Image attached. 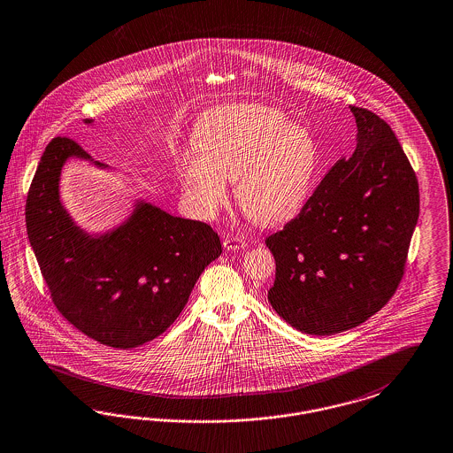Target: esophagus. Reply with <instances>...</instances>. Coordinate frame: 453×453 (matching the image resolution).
<instances>
[{"label": "esophagus", "mask_w": 453, "mask_h": 453, "mask_svg": "<svg viewBox=\"0 0 453 453\" xmlns=\"http://www.w3.org/2000/svg\"><path fill=\"white\" fill-rule=\"evenodd\" d=\"M222 244H224V248H226L227 251H235V250L246 248V246H248V241L242 239V237H233V235H229V237H226V239L222 241Z\"/></svg>", "instance_id": "obj_1"}]
</instances>
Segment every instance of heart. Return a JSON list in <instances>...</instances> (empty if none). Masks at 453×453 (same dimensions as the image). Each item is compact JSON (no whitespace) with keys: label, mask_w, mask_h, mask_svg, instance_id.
<instances>
[{"label":"heart","mask_w":453,"mask_h":453,"mask_svg":"<svg viewBox=\"0 0 453 453\" xmlns=\"http://www.w3.org/2000/svg\"><path fill=\"white\" fill-rule=\"evenodd\" d=\"M196 150L177 162L185 207L212 220L229 197L259 226H280L307 205L320 166V148L307 127L280 109L231 104L207 114L194 134Z\"/></svg>","instance_id":"obj_1"}]
</instances>
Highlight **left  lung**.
<instances>
[{
  "mask_svg": "<svg viewBox=\"0 0 453 453\" xmlns=\"http://www.w3.org/2000/svg\"><path fill=\"white\" fill-rule=\"evenodd\" d=\"M357 146L335 163L302 212L266 237L276 261L274 311L310 335L361 326L388 303L404 273L419 190L393 129L350 106Z\"/></svg>",
  "mask_w": 453,
  "mask_h": 453,
  "instance_id": "1",
  "label": "left lung"
}]
</instances>
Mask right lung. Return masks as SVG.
I'll return each mask as SVG.
<instances>
[{
  "label": "right lung",
  "instance_id": "right-lung-1",
  "mask_svg": "<svg viewBox=\"0 0 453 453\" xmlns=\"http://www.w3.org/2000/svg\"><path fill=\"white\" fill-rule=\"evenodd\" d=\"M69 158L106 168L69 138L45 148L25 207L40 272L55 307L77 330L114 349L143 345L177 320L205 266L222 253L220 239L209 224L145 200L112 231L88 234L60 202Z\"/></svg>",
  "mask_w": 453,
  "mask_h": 453
}]
</instances>
